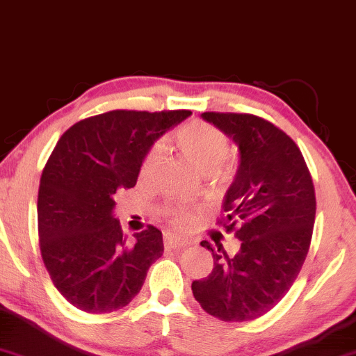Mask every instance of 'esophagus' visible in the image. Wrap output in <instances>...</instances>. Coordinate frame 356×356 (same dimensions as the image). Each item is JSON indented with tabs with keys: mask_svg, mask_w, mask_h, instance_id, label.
<instances>
[{
	"mask_svg": "<svg viewBox=\"0 0 356 356\" xmlns=\"http://www.w3.org/2000/svg\"><path fill=\"white\" fill-rule=\"evenodd\" d=\"M163 240H165L166 248H181V246H186L188 243H190L186 238L179 236V235H177V233H170V232L165 233Z\"/></svg>",
	"mask_w": 356,
	"mask_h": 356,
	"instance_id": "obj_1",
	"label": "esophagus"
}]
</instances>
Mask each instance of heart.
I'll return each mask as SVG.
<instances>
[{
    "label": "heart",
    "instance_id": "1",
    "mask_svg": "<svg viewBox=\"0 0 356 356\" xmlns=\"http://www.w3.org/2000/svg\"><path fill=\"white\" fill-rule=\"evenodd\" d=\"M178 146L188 160L203 173L218 168L228 153L227 136L218 128L202 121H193L179 129ZM158 160H160V148L154 146L146 153L141 165V177H149L156 168ZM173 221L178 227H183L190 221V211L186 208H177L173 211Z\"/></svg>",
    "mask_w": 356,
    "mask_h": 356
}]
</instances>
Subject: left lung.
Wrapping results in <instances>:
<instances>
[{
  "label": "left lung",
  "instance_id": "obj_1",
  "mask_svg": "<svg viewBox=\"0 0 356 356\" xmlns=\"http://www.w3.org/2000/svg\"><path fill=\"white\" fill-rule=\"evenodd\" d=\"M238 148V168L220 221L241 241L235 257L202 241L213 271L191 283L195 300L223 321L260 318L302 270L315 223V188L303 154L286 133L254 115L202 113Z\"/></svg>",
  "mask_w": 356,
  "mask_h": 356
}]
</instances>
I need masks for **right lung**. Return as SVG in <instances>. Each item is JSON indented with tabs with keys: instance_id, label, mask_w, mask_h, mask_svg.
I'll use <instances>...</instances> for the list:
<instances>
[{
	"instance_id": "right-lung-1",
	"label": "right lung",
	"mask_w": 356,
	"mask_h": 356,
	"mask_svg": "<svg viewBox=\"0 0 356 356\" xmlns=\"http://www.w3.org/2000/svg\"><path fill=\"white\" fill-rule=\"evenodd\" d=\"M190 115L108 111L78 121L54 146L38 191V233L53 285L73 307L110 313L140 293L163 236L148 227L128 245L115 193L136 185L154 141Z\"/></svg>"
}]
</instances>
